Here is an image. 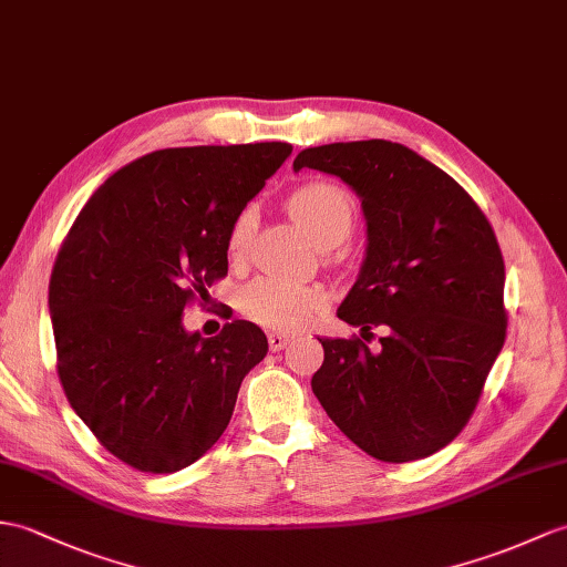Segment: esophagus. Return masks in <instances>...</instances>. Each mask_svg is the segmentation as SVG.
<instances>
[{
	"instance_id": "obj_1",
	"label": "esophagus",
	"mask_w": 567,
	"mask_h": 567,
	"mask_svg": "<svg viewBox=\"0 0 567 567\" xmlns=\"http://www.w3.org/2000/svg\"><path fill=\"white\" fill-rule=\"evenodd\" d=\"M287 343H289V336H285V333H270V336H268V346H270V350H275V352L282 350Z\"/></svg>"
}]
</instances>
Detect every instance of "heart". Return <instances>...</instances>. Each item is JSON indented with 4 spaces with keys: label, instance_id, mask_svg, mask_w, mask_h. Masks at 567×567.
<instances>
[{
    "label": "heart",
    "instance_id": "1",
    "mask_svg": "<svg viewBox=\"0 0 567 567\" xmlns=\"http://www.w3.org/2000/svg\"><path fill=\"white\" fill-rule=\"evenodd\" d=\"M289 213L305 227L311 241L321 248L338 246L348 239L354 224L352 195L333 181H309L289 195ZM251 213L234 219L227 251L239 258L251 239ZM326 305V292L319 285H305L285 278H258L241 292V309L260 326L272 331H299Z\"/></svg>",
    "mask_w": 567,
    "mask_h": 567
}]
</instances>
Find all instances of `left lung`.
Instances as JSON below:
<instances>
[{
  "mask_svg": "<svg viewBox=\"0 0 567 567\" xmlns=\"http://www.w3.org/2000/svg\"><path fill=\"white\" fill-rule=\"evenodd\" d=\"M338 176L358 193L367 251L338 319L386 331L319 338L311 389L340 432L379 462L425 458L476 411L505 343V262L491 221L458 183L389 140L333 142L297 154L295 171Z\"/></svg>",
  "mask_w": 567,
  "mask_h": 567,
  "instance_id": "8db88e82",
  "label": "left lung"
}]
</instances>
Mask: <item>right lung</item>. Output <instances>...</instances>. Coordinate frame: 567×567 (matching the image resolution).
<instances>
[{
    "mask_svg": "<svg viewBox=\"0 0 567 567\" xmlns=\"http://www.w3.org/2000/svg\"><path fill=\"white\" fill-rule=\"evenodd\" d=\"M292 144L176 147L103 183L74 219L50 275L58 374L74 413L144 473L197 462L227 430L268 338L236 319L188 333L183 309L229 268L227 236Z\"/></svg>",
    "mask_w": 567,
    "mask_h": 567,
    "instance_id": "right-lung-1",
    "label": "right lung"
}]
</instances>
